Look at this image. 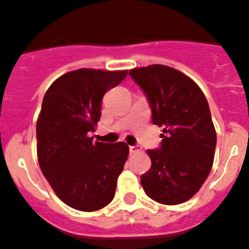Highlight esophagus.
<instances>
[{"label": "esophagus", "instance_id": "1", "mask_svg": "<svg viewBox=\"0 0 249 249\" xmlns=\"http://www.w3.org/2000/svg\"><path fill=\"white\" fill-rule=\"evenodd\" d=\"M140 151V147L138 146H129V152L131 153H136V152Z\"/></svg>", "mask_w": 249, "mask_h": 249}]
</instances>
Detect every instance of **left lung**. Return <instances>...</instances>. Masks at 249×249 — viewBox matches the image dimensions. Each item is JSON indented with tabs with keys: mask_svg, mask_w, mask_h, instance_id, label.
<instances>
[{
	"mask_svg": "<svg viewBox=\"0 0 249 249\" xmlns=\"http://www.w3.org/2000/svg\"><path fill=\"white\" fill-rule=\"evenodd\" d=\"M129 76L148 101L153 124L163 127L160 147L147 151L152 166L141 184L156 202L183 203L212 169L217 136L210 106L198 86L175 68L152 65L133 68Z\"/></svg>",
	"mask_w": 249,
	"mask_h": 249,
	"instance_id": "left-lung-1",
	"label": "left lung"
}]
</instances>
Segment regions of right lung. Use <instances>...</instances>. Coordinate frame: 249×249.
<instances>
[{"label": "right lung", "mask_w": 249, "mask_h": 249, "mask_svg": "<svg viewBox=\"0 0 249 249\" xmlns=\"http://www.w3.org/2000/svg\"><path fill=\"white\" fill-rule=\"evenodd\" d=\"M127 71L81 68L57 78L46 92L37 120V155L43 176L59 199L92 212L113 199L117 178L128 157L123 142H92L107 91Z\"/></svg>", "instance_id": "1"}]
</instances>
